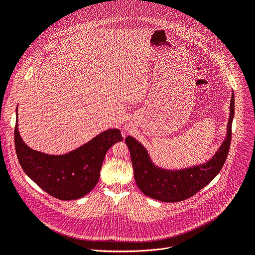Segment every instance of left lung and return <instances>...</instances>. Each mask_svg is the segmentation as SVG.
Returning a JSON list of instances; mask_svg holds the SVG:
<instances>
[{"instance_id": "obj_1", "label": "left lung", "mask_w": 255, "mask_h": 255, "mask_svg": "<svg viewBox=\"0 0 255 255\" xmlns=\"http://www.w3.org/2000/svg\"><path fill=\"white\" fill-rule=\"evenodd\" d=\"M235 116V95L230 101V115L225 140L213 158L192 168L169 171L154 165L147 150L132 136L125 141L130 151L134 178L146 196L162 202H179L197 194L219 174L226 161L231 141V125Z\"/></svg>"}]
</instances>
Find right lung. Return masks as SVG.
Listing matches in <instances>:
<instances>
[{
  "instance_id": "add662e5",
  "label": "right lung",
  "mask_w": 255,
  "mask_h": 255,
  "mask_svg": "<svg viewBox=\"0 0 255 255\" xmlns=\"http://www.w3.org/2000/svg\"><path fill=\"white\" fill-rule=\"evenodd\" d=\"M123 140L119 129H109L85 145L63 155L30 149L14 128V146L21 169L40 189L59 200H75L90 193L100 178L108 149Z\"/></svg>"
}]
</instances>
